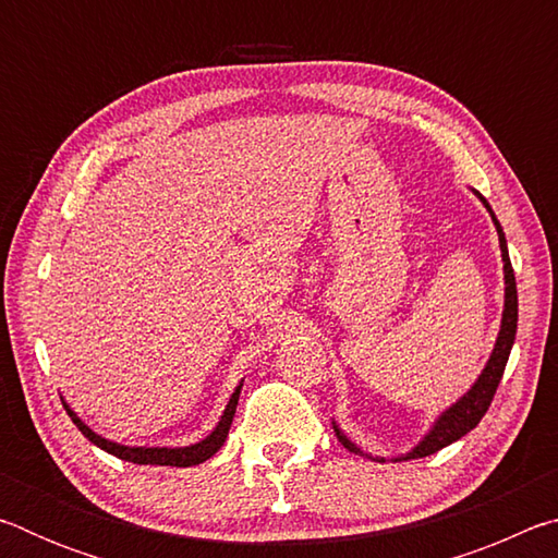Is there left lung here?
Returning a JSON list of instances; mask_svg holds the SVG:
<instances>
[{
    "instance_id": "8db88e82",
    "label": "left lung",
    "mask_w": 558,
    "mask_h": 558,
    "mask_svg": "<svg viewBox=\"0 0 558 558\" xmlns=\"http://www.w3.org/2000/svg\"><path fill=\"white\" fill-rule=\"evenodd\" d=\"M472 194L477 196L480 202H483L485 209L493 216V223L497 229V239H499V251H502V263H505V310H502V323H499V332L495 339V347L493 352H489V359L485 364V369L480 372V376L475 379V384L470 386V389L460 396L456 403H450L446 411L438 413V418L433 421V426L426 430V436H423L415 446L403 452V456L393 458V460H411V458H426L433 456V452H438L440 448L450 446V442L460 440L465 433H470L472 428L477 426L480 421H483V415L487 413L489 403H493V396L497 391L499 381H502V374H505V366H507V359L509 352H512V344H514V335H517V282H514V270H512V263H509V253H507V239H505V231L502 226H499L497 216L493 211V206L487 204V199L480 192L472 189ZM332 428L337 433V438L349 452H356V456H364V458H372V460H379L384 462L381 456H372V452H366L362 446H356V442L347 436V433L339 428V423L332 418Z\"/></svg>"
}]
</instances>
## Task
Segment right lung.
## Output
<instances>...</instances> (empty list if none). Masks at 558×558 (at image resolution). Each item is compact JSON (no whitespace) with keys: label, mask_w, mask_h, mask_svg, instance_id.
<instances>
[{"label":"right lung","mask_w":558,"mask_h":558,"mask_svg":"<svg viewBox=\"0 0 558 558\" xmlns=\"http://www.w3.org/2000/svg\"><path fill=\"white\" fill-rule=\"evenodd\" d=\"M241 386L243 381L235 386L229 403H226V409L221 413L219 423H216V428L209 433V436L192 442V446H122V442H116V440H108L102 438L100 433L93 430L86 421L81 418L78 413H75L69 401L63 399V409L65 413L71 415V421L75 423V428H78L83 436H86L93 446H98L100 450L110 452V456H116L120 460H128V462H135V465H169V468H192V465H199V462L209 460L216 450H219L223 442H226V436H229V428H231V421H233V413H235V405H239V396H241Z\"/></svg>","instance_id":"1"}]
</instances>
